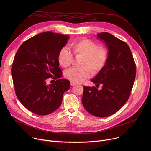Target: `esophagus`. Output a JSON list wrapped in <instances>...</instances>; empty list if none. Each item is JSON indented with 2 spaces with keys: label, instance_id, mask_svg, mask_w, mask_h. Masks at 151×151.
<instances>
[{
  "label": "esophagus",
  "instance_id": "34e87169",
  "mask_svg": "<svg viewBox=\"0 0 151 151\" xmlns=\"http://www.w3.org/2000/svg\"><path fill=\"white\" fill-rule=\"evenodd\" d=\"M70 84H71V86H74L76 85V83H74V82H72V81L70 82Z\"/></svg>",
  "mask_w": 151,
  "mask_h": 151
}]
</instances>
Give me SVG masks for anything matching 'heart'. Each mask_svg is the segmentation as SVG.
<instances>
[{
	"label": "heart",
	"instance_id": "obj_1",
	"mask_svg": "<svg viewBox=\"0 0 151 151\" xmlns=\"http://www.w3.org/2000/svg\"><path fill=\"white\" fill-rule=\"evenodd\" d=\"M76 56H83L80 65L81 67L70 68L65 72V77L74 83H80L89 78L91 71L97 74L104 68L108 58V51L89 39L79 40L71 45ZM73 56L65 47L59 51L58 55V62L63 67L71 65Z\"/></svg>",
	"mask_w": 151,
	"mask_h": 151
}]
</instances>
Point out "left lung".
Wrapping results in <instances>:
<instances>
[{
  "mask_svg": "<svg viewBox=\"0 0 151 151\" xmlns=\"http://www.w3.org/2000/svg\"><path fill=\"white\" fill-rule=\"evenodd\" d=\"M108 48L105 66L91 80L96 87L84 86L83 105L92 115L104 117L118 111L130 97L136 77V64L128 45L108 32L97 34Z\"/></svg>",
  "mask_w": 151,
  "mask_h": 151,
  "instance_id": "8db88e82",
  "label": "left lung"
}]
</instances>
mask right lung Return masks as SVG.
Masks as SVG:
<instances>
[{"label":"right lung","instance_id":"right-lung-1","mask_svg":"<svg viewBox=\"0 0 151 151\" xmlns=\"http://www.w3.org/2000/svg\"><path fill=\"white\" fill-rule=\"evenodd\" d=\"M68 38L45 32L27 40L16 53L12 67L15 93L22 105L33 113L45 116L55 111L62 104L63 93L70 88L68 80L60 79L62 72L58 60V53ZM51 78L56 81L47 85Z\"/></svg>","mask_w":151,"mask_h":151}]
</instances>
